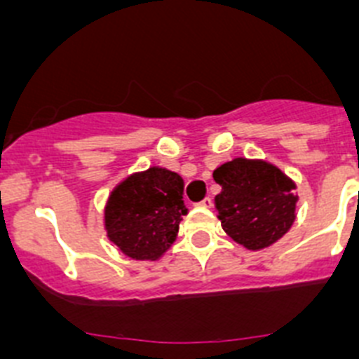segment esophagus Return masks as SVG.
I'll use <instances>...</instances> for the list:
<instances>
[{"label": "esophagus", "mask_w": 359, "mask_h": 359, "mask_svg": "<svg viewBox=\"0 0 359 359\" xmlns=\"http://www.w3.org/2000/svg\"><path fill=\"white\" fill-rule=\"evenodd\" d=\"M200 205L205 207V209H210V207H212V200H210L209 196H207V198H203L202 202H200Z\"/></svg>", "instance_id": "1"}]
</instances>
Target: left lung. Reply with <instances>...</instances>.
<instances>
[{
    "label": "left lung",
    "instance_id": "8db88e82",
    "mask_svg": "<svg viewBox=\"0 0 359 359\" xmlns=\"http://www.w3.org/2000/svg\"><path fill=\"white\" fill-rule=\"evenodd\" d=\"M221 226L248 250H262L285 236L296 219L292 180L266 161L237 157L214 170Z\"/></svg>",
    "mask_w": 359,
    "mask_h": 359
}]
</instances>
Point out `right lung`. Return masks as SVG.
I'll return each mask as SVG.
<instances>
[{
    "mask_svg": "<svg viewBox=\"0 0 359 359\" xmlns=\"http://www.w3.org/2000/svg\"><path fill=\"white\" fill-rule=\"evenodd\" d=\"M184 180L164 168L134 173L109 195L104 223L109 241L134 260H157L168 250L187 214Z\"/></svg>",
    "mask_w": 359,
    "mask_h": 359,
    "instance_id": "1",
    "label": "right lung"
}]
</instances>
